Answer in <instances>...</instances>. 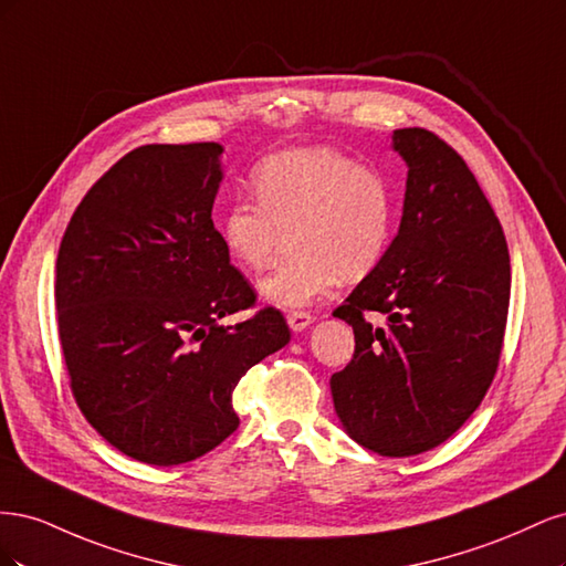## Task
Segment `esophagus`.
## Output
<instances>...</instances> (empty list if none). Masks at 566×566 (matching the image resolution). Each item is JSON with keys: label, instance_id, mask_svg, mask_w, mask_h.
Masks as SVG:
<instances>
[{"label": "esophagus", "instance_id": "34e87169", "mask_svg": "<svg viewBox=\"0 0 566 566\" xmlns=\"http://www.w3.org/2000/svg\"><path fill=\"white\" fill-rule=\"evenodd\" d=\"M314 321V316L310 314V312H300V310H295V312H287V325L293 331H304L306 325H310Z\"/></svg>", "mask_w": 566, "mask_h": 566}]
</instances>
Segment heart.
<instances>
[{
  "label": "heart",
  "instance_id": "b5f03b06",
  "mask_svg": "<svg viewBox=\"0 0 566 566\" xmlns=\"http://www.w3.org/2000/svg\"><path fill=\"white\" fill-rule=\"evenodd\" d=\"M248 198L219 214V238L235 264L262 271L290 235L293 256L262 281V295L295 310L328 295L339 279L361 281L380 264L394 224V196L375 165L331 146L276 153L252 172Z\"/></svg>",
  "mask_w": 566,
  "mask_h": 566
}]
</instances>
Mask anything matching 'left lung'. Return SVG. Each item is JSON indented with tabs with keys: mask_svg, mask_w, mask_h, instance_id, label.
<instances>
[{
	"mask_svg": "<svg viewBox=\"0 0 566 566\" xmlns=\"http://www.w3.org/2000/svg\"><path fill=\"white\" fill-rule=\"evenodd\" d=\"M408 165L401 229L333 316L354 356L331 378L347 432L406 458L455 434L499 370L507 306L505 233L468 163L430 129L394 132ZM382 315L373 326L367 318Z\"/></svg>",
	"mask_w": 566,
	"mask_h": 566,
	"instance_id": "left-lung-1",
	"label": "left lung"
}]
</instances>
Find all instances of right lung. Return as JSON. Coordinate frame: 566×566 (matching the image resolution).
Masks as SVG:
<instances>
[{
  "label": "right lung",
  "instance_id": "right-lung-1",
  "mask_svg": "<svg viewBox=\"0 0 566 566\" xmlns=\"http://www.w3.org/2000/svg\"><path fill=\"white\" fill-rule=\"evenodd\" d=\"M221 146L148 144L101 177L56 256L59 339L82 416L117 451L181 465L238 430L233 389L287 345L212 221Z\"/></svg>",
  "mask_w": 566,
  "mask_h": 566
}]
</instances>
